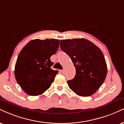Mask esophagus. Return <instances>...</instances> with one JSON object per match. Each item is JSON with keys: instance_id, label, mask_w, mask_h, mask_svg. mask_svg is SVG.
Masks as SVG:
<instances>
[{"instance_id": "esophagus-1", "label": "esophagus", "mask_w": 124, "mask_h": 124, "mask_svg": "<svg viewBox=\"0 0 124 124\" xmlns=\"http://www.w3.org/2000/svg\"><path fill=\"white\" fill-rule=\"evenodd\" d=\"M59 72H60V73H62H62H63V72H64V70H60V71H59Z\"/></svg>"}]
</instances>
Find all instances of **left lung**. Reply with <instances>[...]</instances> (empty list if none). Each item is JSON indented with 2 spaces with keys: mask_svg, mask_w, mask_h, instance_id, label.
<instances>
[{
  "mask_svg": "<svg viewBox=\"0 0 124 124\" xmlns=\"http://www.w3.org/2000/svg\"><path fill=\"white\" fill-rule=\"evenodd\" d=\"M60 48L76 68L74 78L67 82L69 87L81 97L92 95L104 82L108 72L101 50L85 39H62Z\"/></svg>",
  "mask_w": 124,
  "mask_h": 124,
  "instance_id": "obj_1",
  "label": "left lung"
}]
</instances>
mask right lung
Segmentation results:
<instances>
[{
    "label": "right lung",
    "mask_w": 124,
    "mask_h": 124,
    "mask_svg": "<svg viewBox=\"0 0 124 124\" xmlns=\"http://www.w3.org/2000/svg\"><path fill=\"white\" fill-rule=\"evenodd\" d=\"M59 39H33L20 52L15 66L16 82L27 94L37 96L47 90L54 82L58 71L51 69L52 55L59 47Z\"/></svg>",
    "instance_id": "right-lung-1"
}]
</instances>
